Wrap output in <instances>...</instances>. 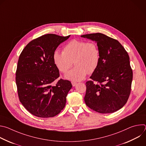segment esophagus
Wrapping results in <instances>:
<instances>
[{"instance_id":"34e87169","label":"esophagus","mask_w":146,"mask_h":146,"mask_svg":"<svg viewBox=\"0 0 146 146\" xmlns=\"http://www.w3.org/2000/svg\"><path fill=\"white\" fill-rule=\"evenodd\" d=\"M72 86L74 87V86H75L77 84V82L72 81Z\"/></svg>"}]
</instances>
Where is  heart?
Returning a JSON list of instances; mask_svg holds the SVG:
<instances>
[{"label": "heart", "mask_w": 146, "mask_h": 146, "mask_svg": "<svg viewBox=\"0 0 146 146\" xmlns=\"http://www.w3.org/2000/svg\"><path fill=\"white\" fill-rule=\"evenodd\" d=\"M54 63L62 73L67 72L74 64L75 67L65 74L67 79L78 81L84 79L87 73L94 72L100 60V52L95 42L73 39L65 46L64 51H55Z\"/></svg>", "instance_id": "obj_1"}]
</instances>
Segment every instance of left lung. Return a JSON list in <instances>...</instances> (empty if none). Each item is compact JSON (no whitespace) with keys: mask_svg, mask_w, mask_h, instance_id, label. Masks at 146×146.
<instances>
[{"mask_svg":"<svg viewBox=\"0 0 146 146\" xmlns=\"http://www.w3.org/2000/svg\"><path fill=\"white\" fill-rule=\"evenodd\" d=\"M81 36L96 41L100 52L98 67L86 82V105L99 113H114L125 105L131 94L133 72L128 54L118 40L104 34Z\"/></svg>","mask_w":146,"mask_h":146,"instance_id":"8db88e82","label":"left lung"}]
</instances>
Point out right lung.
I'll return each mask as SVG.
<instances>
[{
  "label": "right lung",
  "mask_w": 146,
  "mask_h": 146,
  "mask_svg": "<svg viewBox=\"0 0 146 146\" xmlns=\"http://www.w3.org/2000/svg\"><path fill=\"white\" fill-rule=\"evenodd\" d=\"M68 36L46 34L33 39L21 53L15 81L19 101L32 114L41 118L53 117L65 106L66 96L72 88L70 81L59 77L53 54Z\"/></svg>",
  "instance_id": "add662e5"
}]
</instances>
